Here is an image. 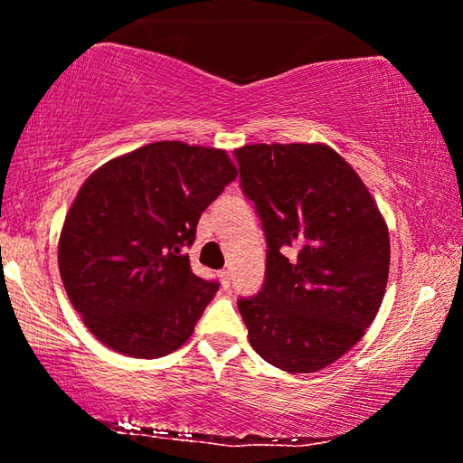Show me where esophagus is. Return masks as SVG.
Listing matches in <instances>:
<instances>
[{
  "label": "esophagus",
  "mask_w": 463,
  "mask_h": 463,
  "mask_svg": "<svg viewBox=\"0 0 463 463\" xmlns=\"http://www.w3.org/2000/svg\"><path fill=\"white\" fill-rule=\"evenodd\" d=\"M218 276H221L222 288H224V289H229V286H231V271H229V269H222L221 273H218Z\"/></svg>",
  "instance_id": "esophagus-1"
}]
</instances>
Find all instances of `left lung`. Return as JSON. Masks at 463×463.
Returning a JSON list of instances; mask_svg holds the SVG:
<instances>
[{
	"mask_svg": "<svg viewBox=\"0 0 463 463\" xmlns=\"http://www.w3.org/2000/svg\"><path fill=\"white\" fill-rule=\"evenodd\" d=\"M234 156L268 241L261 292L237 302L250 347L289 373L323 370L378 315L388 226L362 177L331 146L261 143Z\"/></svg>",
	"mask_w": 463,
	"mask_h": 463,
	"instance_id": "obj_1",
	"label": "left lung"
}]
</instances>
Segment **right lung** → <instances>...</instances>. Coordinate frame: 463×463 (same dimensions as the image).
<instances>
[{"label": "right lung", "instance_id": "obj_1", "mask_svg": "<svg viewBox=\"0 0 463 463\" xmlns=\"http://www.w3.org/2000/svg\"><path fill=\"white\" fill-rule=\"evenodd\" d=\"M234 177L222 148L161 140L85 179L61 231L59 271L98 341L153 359L190 339L218 284L195 276L184 249Z\"/></svg>", "mask_w": 463, "mask_h": 463}]
</instances>
